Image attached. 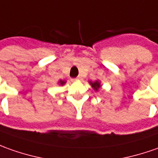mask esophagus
Segmentation results:
<instances>
[{
	"label": "esophagus",
	"mask_w": 158,
	"mask_h": 158,
	"mask_svg": "<svg viewBox=\"0 0 158 158\" xmlns=\"http://www.w3.org/2000/svg\"><path fill=\"white\" fill-rule=\"evenodd\" d=\"M78 79V80H79V79H80V77H78V79Z\"/></svg>",
	"instance_id": "1"
}]
</instances>
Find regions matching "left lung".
<instances>
[{
  "mask_svg": "<svg viewBox=\"0 0 158 158\" xmlns=\"http://www.w3.org/2000/svg\"><path fill=\"white\" fill-rule=\"evenodd\" d=\"M89 83H90V85H92V87H93V89L95 90V91H98V89L100 88V86H101V85H100V82H98V80L94 81V82H92V81H90Z\"/></svg>",
  "mask_w": 158,
  "mask_h": 158,
  "instance_id": "8db88e82",
  "label": "left lung"
}]
</instances>
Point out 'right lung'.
Returning a JSON list of instances; mask_svg holds the SVG:
<instances>
[{"label":"right lung","mask_w":158,"mask_h":158,"mask_svg":"<svg viewBox=\"0 0 158 158\" xmlns=\"http://www.w3.org/2000/svg\"><path fill=\"white\" fill-rule=\"evenodd\" d=\"M59 83L61 85H65V80H60V82H59Z\"/></svg>","instance_id":"1"}]
</instances>
